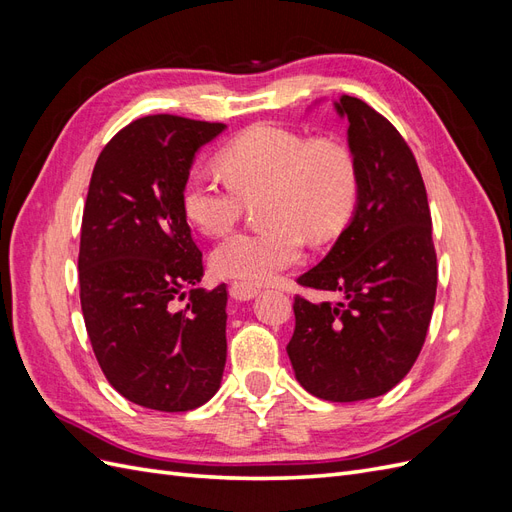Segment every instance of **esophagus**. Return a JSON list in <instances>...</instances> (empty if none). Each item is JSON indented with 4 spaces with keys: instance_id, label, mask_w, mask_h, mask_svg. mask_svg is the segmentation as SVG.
<instances>
[{
    "instance_id": "1",
    "label": "esophagus",
    "mask_w": 512,
    "mask_h": 512,
    "mask_svg": "<svg viewBox=\"0 0 512 512\" xmlns=\"http://www.w3.org/2000/svg\"><path fill=\"white\" fill-rule=\"evenodd\" d=\"M258 294V288L250 286V284H243V282H235L230 286V297L235 301H250Z\"/></svg>"
}]
</instances>
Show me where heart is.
I'll use <instances>...</instances> for the list:
<instances>
[{
  "mask_svg": "<svg viewBox=\"0 0 512 512\" xmlns=\"http://www.w3.org/2000/svg\"><path fill=\"white\" fill-rule=\"evenodd\" d=\"M228 181L192 173L183 183L185 220L205 235H222L260 196L265 230L235 232L211 252L220 277L243 284H265L297 265L303 235L327 241L344 230L359 200V170L352 153L333 141L269 123L247 128L220 151Z\"/></svg>",
  "mask_w": 512,
  "mask_h": 512,
  "instance_id": "1",
  "label": "heart"
}]
</instances>
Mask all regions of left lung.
Instances as JSON below:
<instances>
[{"mask_svg": "<svg viewBox=\"0 0 512 512\" xmlns=\"http://www.w3.org/2000/svg\"><path fill=\"white\" fill-rule=\"evenodd\" d=\"M348 119L359 200L331 252L299 277L305 288L342 292L337 303L294 297L286 346L299 384L329 401L389 393L425 344L438 267L427 192L410 147L359 98L333 102Z\"/></svg>", "mask_w": 512, "mask_h": 512, "instance_id": "8db88e82", "label": "left lung"}]
</instances>
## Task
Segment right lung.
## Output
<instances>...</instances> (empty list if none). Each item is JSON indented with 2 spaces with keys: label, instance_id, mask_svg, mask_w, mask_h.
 <instances>
[{
  "label": "right lung",
  "instance_id": "obj_1",
  "mask_svg": "<svg viewBox=\"0 0 512 512\" xmlns=\"http://www.w3.org/2000/svg\"><path fill=\"white\" fill-rule=\"evenodd\" d=\"M224 123L149 115L117 132L94 166L81 226L79 284L91 348L132 404L194 410L218 393L226 365V284L203 277L181 209L198 149Z\"/></svg>",
  "mask_w": 512,
  "mask_h": 512
}]
</instances>
